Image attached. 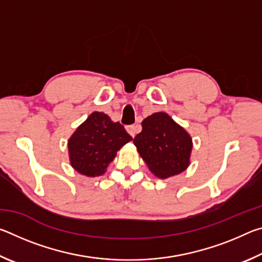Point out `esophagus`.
I'll return each instance as SVG.
<instances>
[{"instance_id": "esophagus-1", "label": "esophagus", "mask_w": 262, "mask_h": 262, "mask_svg": "<svg viewBox=\"0 0 262 262\" xmlns=\"http://www.w3.org/2000/svg\"><path fill=\"white\" fill-rule=\"evenodd\" d=\"M126 129H127V132L129 133V134L134 137L137 133H139V130H140V128H139V126L137 125H129V126H127L126 127Z\"/></svg>"}]
</instances>
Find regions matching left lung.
<instances>
[{
	"mask_svg": "<svg viewBox=\"0 0 262 262\" xmlns=\"http://www.w3.org/2000/svg\"><path fill=\"white\" fill-rule=\"evenodd\" d=\"M133 142L150 171L158 178L179 174L189 165L192 139L166 113L158 112L145 118L142 121V132Z\"/></svg>",
	"mask_w": 262,
	"mask_h": 262,
	"instance_id": "left-lung-1",
	"label": "left lung"
}]
</instances>
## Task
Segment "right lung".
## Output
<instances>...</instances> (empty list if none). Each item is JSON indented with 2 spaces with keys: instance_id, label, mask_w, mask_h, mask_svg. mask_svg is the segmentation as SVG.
<instances>
[{
  "instance_id": "obj_1",
  "label": "right lung",
  "mask_w": 262,
  "mask_h": 262,
  "mask_svg": "<svg viewBox=\"0 0 262 262\" xmlns=\"http://www.w3.org/2000/svg\"><path fill=\"white\" fill-rule=\"evenodd\" d=\"M132 140L120 122H113L103 112H94L68 141L70 164L83 176H100L118 150Z\"/></svg>"
}]
</instances>
